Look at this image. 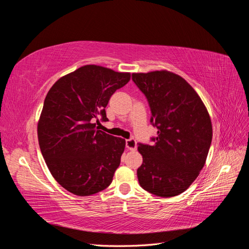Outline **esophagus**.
<instances>
[{"instance_id": "esophagus-1", "label": "esophagus", "mask_w": 249, "mask_h": 249, "mask_svg": "<svg viewBox=\"0 0 249 249\" xmlns=\"http://www.w3.org/2000/svg\"><path fill=\"white\" fill-rule=\"evenodd\" d=\"M125 146L127 149L130 150H135L137 148V143H136V140L131 138V139H127L125 140Z\"/></svg>"}]
</instances>
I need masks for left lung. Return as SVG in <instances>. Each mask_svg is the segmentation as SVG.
Listing matches in <instances>:
<instances>
[{
    "mask_svg": "<svg viewBox=\"0 0 249 249\" xmlns=\"http://www.w3.org/2000/svg\"><path fill=\"white\" fill-rule=\"evenodd\" d=\"M145 95L158 135L152 145L138 143L143 163L137 169L140 186L156 196L183 193L199 175L212 142V124L196 91L178 74L157 71L133 73Z\"/></svg>",
    "mask_w": 249,
    "mask_h": 249,
    "instance_id": "1",
    "label": "left lung"
}]
</instances>
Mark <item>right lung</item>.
<instances>
[{"label": "right lung", "instance_id": "right-lung-1", "mask_svg": "<svg viewBox=\"0 0 249 249\" xmlns=\"http://www.w3.org/2000/svg\"><path fill=\"white\" fill-rule=\"evenodd\" d=\"M130 78L129 72L85 65L48 92L37 126L39 146L52 176L71 193L88 196L112 183L125 140L97 129L94 119L107 122L110 97Z\"/></svg>", "mask_w": 249, "mask_h": 249}]
</instances>
